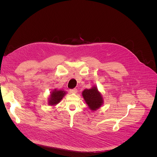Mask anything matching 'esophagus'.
<instances>
[{
	"instance_id": "obj_1",
	"label": "esophagus",
	"mask_w": 157,
	"mask_h": 157,
	"mask_svg": "<svg viewBox=\"0 0 157 157\" xmlns=\"http://www.w3.org/2000/svg\"><path fill=\"white\" fill-rule=\"evenodd\" d=\"M69 91L72 94H76L78 92V90L76 88H74V89H71Z\"/></svg>"
}]
</instances>
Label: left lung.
Returning <instances> with one entry per match:
<instances>
[{
    "label": "left lung",
    "instance_id": "left-lung-1",
    "mask_svg": "<svg viewBox=\"0 0 157 157\" xmlns=\"http://www.w3.org/2000/svg\"><path fill=\"white\" fill-rule=\"evenodd\" d=\"M82 95L90 109L94 111L99 108L103 103L102 95L95 86L90 89H85Z\"/></svg>",
    "mask_w": 157,
    "mask_h": 157
}]
</instances>
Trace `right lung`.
<instances>
[{
	"mask_svg": "<svg viewBox=\"0 0 157 157\" xmlns=\"http://www.w3.org/2000/svg\"><path fill=\"white\" fill-rule=\"evenodd\" d=\"M65 95V91L62 90H57L55 89L52 92L50 98L49 99V105H56L62 99L63 96Z\"/></svg>",
	"mask_w": 157,
	"mask_h": 157,
	"instance_id": "1",
	"label": "right lung"
}]
</instances>
